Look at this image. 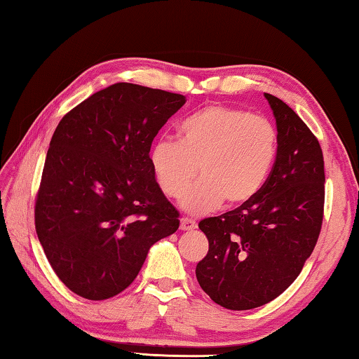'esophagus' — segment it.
I'll return each instance as SVG.
<instances>
[{"label": "esophagus", "instance_id": "obj_1", "mask_svg": "<svg viewBox=\"0 0 359 359\" xmlns=\"http://www.w3.org/2000/svg\"><path fill=\"white\" fill-rule=\"evenodd\" d=\"M196 228H198V224H196V222L191 220V218H187V217L180 218V229L182 231H193Z\"/></svg>", "mask_w": 359, "mask_h": 359}]
</instances>
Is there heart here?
Listing matches in <instances>:
<instances>
[{
	"instance_id": "obj_1",
	"label": "heart",
	"mask_w": 359,
	"mask_h": 359,
	"mask_svg": "<svg viewBox=\"0 0 359 359\" xmlns=\"http://www.w3.org/2000/svg\"><path fill=\"white\" fill-rule=\"evenodd\" d=\"M276 154L277 131L269 120L244 109L209 106L180 121L179 141H156L149 161L168 198H180L199 168L203 177L184 192L180 205L203 215L224 201H252L263 190Z\"/></svg>"
}]
</instances>
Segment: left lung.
Wrapping results in <instances>:
<instances>
[{
	"instance_id": "8db88e82",
	"label": "left lung",
	"mask_w": 359,
	"mask_h": 359,
	"mask_svg": "<svg viewBox=\"0 0 359 359\" xmlns=\"http://www.w3.org/2000/svg\"><path fill=\"white\" fill-rule=\"evenodd\" d=\"M264 98L276 118L277 155L263 190L238 209L199 222L209 252L196 278L229 311L282 294L312 255L323 222L325 163L317 137L282 100Z\"/></svg>"
}]
</instances>
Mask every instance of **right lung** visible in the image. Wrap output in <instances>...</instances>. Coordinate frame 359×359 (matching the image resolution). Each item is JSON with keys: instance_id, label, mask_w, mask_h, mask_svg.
Here are the masks:
<instances>
[{"instance_id": "right-lung-1", "label": "right lung", "mask_w": 359, "mask_h": 359, "mask_svg": "<svg viewBox=\"0 0 359 359\" xmlns=\"http://www.w3.org/2000/svg\"><path fill=\"white\" fill-rule=\"evenodd\" d=\"M185 96L118 82L60 121L36 199V233L60 280L92 301L130 287L150 247L179 228L151 172V141Z\"/></svg>"}]
</instances>
